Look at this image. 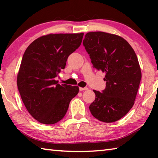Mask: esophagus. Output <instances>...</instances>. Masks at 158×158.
<instances>
[{"mask_svg": "<svg viewBox=\"0 0 158 158\" xmlns=\"http://www.w3.org/2000/svg\"><path fill=\"white\" fill-rule=\"evenodd\" d=\"M88 89V88H86V87H85V88H81V87H80L79 88V90L80 91H83V90H87Z\"/></svg>", "mask_w": 158, "mask_h": 158, "instance_id": "1", "label": "esophagus"}]
</instances>
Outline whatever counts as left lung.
<instances>
[{
  "instance_id": "left-lung-1",
  "label": "left lung",
  "mask_w": 158,
  "mask_h": 158,
  "mask_svg": "<svg viewBox=\"0 0 158 158\" xmlns=\"http://www.w3.org/2000/svg\"><path fill=\"white\" fill-rule=\"evenodd\" d=\"M93 67L105 73L106 88L93 90L95 100L89 106L93 116L113 123L132 107L141 79L138 58L130 44L121 36L105 32H89L83 41Z\"/></svg>"
}]
</instances>
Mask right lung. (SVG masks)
<instances>
[{
    "label": "right lung",
    "instance_id": "1",
    "mask_svg": "<svg viewBox=\"0 0 158 158\" xmlns=\"http://www.w3.org/2000/svg\"><path fill=\"white\" fill-rule=\"evenodd\" d=\"M84 33L49 34L35 40L23 53L17 86L26 109L37 121L56 123L65 116L69 102L79 93L77 85L54 79L78 49Z\"/></svg>",
    "mask_w": 158,
    "mask_h": 158
}]
</instances>
